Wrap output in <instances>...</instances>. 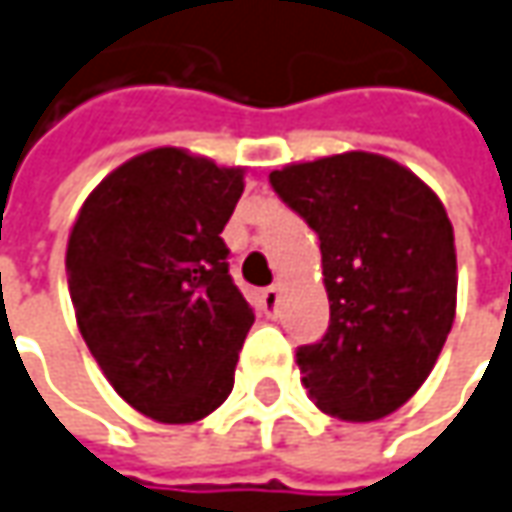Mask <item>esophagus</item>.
Listing matches in <instances>:
<instances>
[{"instance_id":"1","label":"esophagus","mask_w":512,"mask_h":512,"mask_svg":"<svg viewBox=\"0 0 512 512\" xmlns=\"http://www.w3.org/2000/svg\"><path fill=\"white\" fill-rule=\"evenodd\" d=\"M279 284H270L267 290L262 293V304H264V312L270 315V318H276L279 315Z\"/></svg>"}]
</instances>
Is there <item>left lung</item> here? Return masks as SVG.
<instances>
[{
	"instance_id": "1",
	"label": "left lung",
	"mask_w": 512,
	"mask_h": 512,
	"mask_svg": "<svg viewBox=\"0 0 512 512\" xmlns=\"http://www.w3.org/2000/svg\"><path fill=\"white\" fill-rule=\"evenodd\" d=\"M270 185L321 242L329 329L298 346L301 383L329 417L380 420L423 386L454 324L451 219L414 171L383 154L293 163Z\"/></svg>"
}]
</instances>
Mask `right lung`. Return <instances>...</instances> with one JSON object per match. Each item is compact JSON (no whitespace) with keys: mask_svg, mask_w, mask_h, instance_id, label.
Segmentation results:
<instances>
[{"mask_svg":"<svg viewBox=\"0 0 512 512\" xmlns=\"http://www.w3.org/2000/svg\"><path fill=\"white\" fill-rule=\"evenodd\" d=\"M245 168L163 146L81 205L67 242L75 321L115 392L157 423H197L233 389L253 310L222 242Z\"/></svg>","mask_w":512,"mask_h":512,"instance_id":"right-lung-1","label":"right lung"}]
</instances>
